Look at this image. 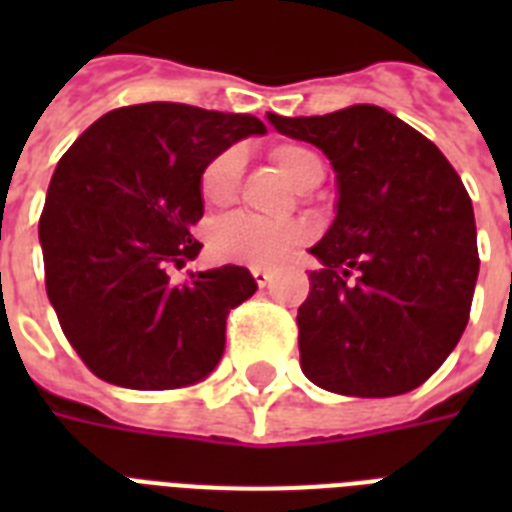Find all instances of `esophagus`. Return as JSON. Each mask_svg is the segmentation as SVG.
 Segmentation results:
<instances>
[{"instance_id":"34e87169","label":"esophagus","mask_w":512,"mask_h":512,"mask_svg":"<svg viewBox=\"0 0 512 512\" xmlns=\"http://www.w3.org/2000/svg\"><path fill=\"white\" fill-rule=\"evenodd\" d=\"M252 276H255L257 287H268L273 281V273L268 268H252Z\"/></svg>"}]
</instances>
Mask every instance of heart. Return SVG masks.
<instances>
[{
	"label": "heart",
	"instance_id": "heart-1",
	"mask_svg": "<svg viewBox=\"0 0 512 512\" xmlns=\"http://www.w3.org/2000/svg\"><path fill=\"white\" fill-rule=\"evenodd\" d=\"M271 156L276 167L297 188H305L313 177L324 175L319 156L295 143H281L273 148ZM241 167H244V156L239 148H228L215 159H209L199 175L201 199L207 201L209 207L231 204L239 188ZM303 239L305 228L300 223H276V220H263L255 215H231L212 228L209 247L223 260L263 268V265H276L284 260Z\"/></svg>",
	"mask_w": 512,
	"mask_h": 512
}]
</instances>
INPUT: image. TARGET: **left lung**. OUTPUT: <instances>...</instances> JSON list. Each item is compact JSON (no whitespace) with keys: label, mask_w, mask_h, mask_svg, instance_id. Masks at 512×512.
Here are the masks:
<instances>
[{"label":"left lung","mask_w":512,"mask_h":512,"mask_svg":"<svg viewBox=\"0 0 512 512\" xmlns=\"http://www.w3.org/2000/svg\"><path fill=\"white\" fill-rule=\"evenodd\" d=\"M268 122L321 148L337 215L297 311L305 377L340 396L420 388L468 327L478 279L473 204L425 135L380 106Z\"/></svg>","instance_id":"obj_1"}]
</instances>
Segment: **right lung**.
<instances>
[{
    "label": "right lung",
    "mask_w": 512,
    "mask_h": 512,
    "mask_svg": "<svg viewBox=\"0 0 512 512\" xmlns=\"http://www.w3.org/2000/svg\"><path fill=\"white\" fill-rule=\"evenodd\" d=\"M263 132L249 114L140 103L100 116L63 154L39 217L44 281L100 380L172 390L220 364L225 319L255 295L252 273L223 265L172 281L170 268L201 249L191 228L204 215V164Z\"/></svg>",
    "instance_id": "1"
}]
</instances>
